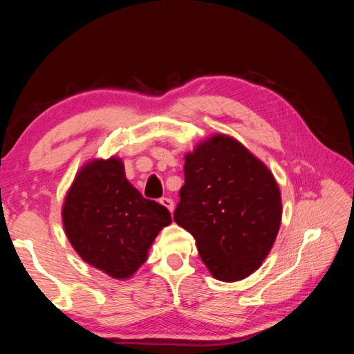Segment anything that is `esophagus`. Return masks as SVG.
Returning <instances> with one entry per match:
<instances>
[{
  "label": "esophagus",
  "mask_w": 354,
  "mask_h": 354,
  "mask_svg": "<svg viewBox=\"0 0 354 354\" xmlns=\"http://www.w3.org/2000/svg\"><path fill=\"white\" fill-rule=\"evenodd\" d=\"M160 202H161V204H162L165 208L169 209L170 213H173V209H175V204H173V201H171V199H169V198H162Z\"/></svg>",
  "instance_id": "esophagus-1"
}]
</instances>
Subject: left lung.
<instances>
[{
    "mask_svg": "<svg viewBox=\"0 0 354 354\" xmlns=\"http://www.w3.org/2000/svg\"><path fill=\"white\" fill-rule=\"evenodd\" d=\"M184 175L173 219L196 240L216 280H243L261 266L280 230L281 194L274 175L223 133L185 155Z\"/></svg>",
    "mask_w": 354,
    "mask_h": 354,
    "instance_id": "obj_1",
    "label": "left lung"
}]
</instances>
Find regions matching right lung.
Listing matches in <instances>:
<instances>
[{
	"mask_svg": "<svg viewBox=\"0 0 354 354\" xmlns=\"http://www.w3.org/2000/svg\"><path fill=\"white\" fill-rule=\"evenodd\" d=\"M65 234L88 265L117 280L131 278L171 223L169 209L141 196L117 156L82 167L62 207Z\"/></svg>",
	"mask_w": 354,
	"mask_h": 354,
	"instance_id": "obj_1",
	"label": "right lung"
}]
</instances>
